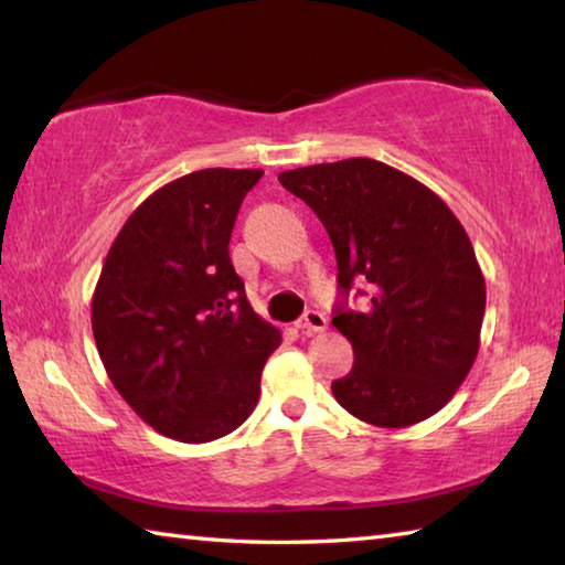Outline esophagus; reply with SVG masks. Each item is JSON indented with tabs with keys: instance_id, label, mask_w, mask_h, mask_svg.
Segmentation results:
<instances>
[{
	"instance_id": "esophagus-1",
	"label": "esophagus",
	"mask_w": 565,
	"mask_h": 565,
	"mask_svg": "<svg viewBox=\"0 0 565 565\" xmlns=\"http://www.w3.org/2000/svg\"><path fill=\"white\" fill-rule=\"evenodd\" d=\"M327 317H323L321 311H306L303 317L299 319V323H296V327H299L303 333H319V331H323L327 329Z\"/></svg>"
}]
</instances>
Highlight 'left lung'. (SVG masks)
I'll return each mask as SVG.
<instances>
[{"label": "left lung", "instance_id": "8db88e82", "mask_svg": "<svg viewBox=\"0 0 565 565\" xmlns=\"http://www.w3.org/2000/svg\"><path fill=\"white\" fill-rule=\"evenodd\" d=\"M279 181L327 226L341 294L353 279L369 281L366 311H333L353 347V369L333 381V396L381 428L438 414L473 366L486 311L461 222L431 189L376 159L281 171Z\"/></svg>", "mask_w": 565, "mask_h": 565}]
</instances>
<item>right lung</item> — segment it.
I'll return each mask as SVG.
<instances>
[{
	"label": "right lung",
	"mask_w": 565,
	"mask_h": 565,
	"mask_svg": "<svg viewBox=\"0 0 565 565\" xmlns=\"http://www.w3.org/2000/svg\"><path fill=\"white\" fill-rule=\"evenodd\" d=\"M262 174L202 169L157 189L114 238L92 296L94 341L114 388L181 444L242 426L281 343L228 259L238 206Z\"/></svg>",
	"instance_id": "right-lung-1"
}]
</instances>
